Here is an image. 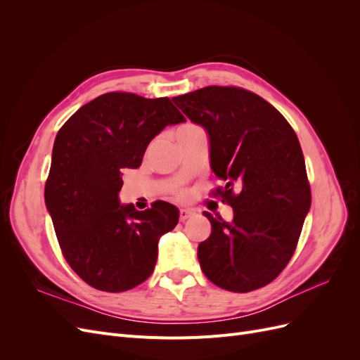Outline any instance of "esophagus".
Returning a JSON list of instances; mask_svg holds the SVG:
<instances>
[{
    "mask_svg": "<svg viewBox=\"0 0 360 360\" xmlns=\"http://www.w3.org/2000/svg\"><path fill=\"white\" fill-rule=\"evenodd\" d=\"M195 212L192 209H180V221L184 222L186 219H189V217L193 214Z\"/></svg>",
    "mask_w": 360,
    "mask_h": 360,
    "instance_id": "esophagus-1",
    "label": "esophagus"
}]
</instances>
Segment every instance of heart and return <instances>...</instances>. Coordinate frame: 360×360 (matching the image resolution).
<instances>
[{
	"label": "heart",
	"instance_id": "obj_1",
	"mask_svg": "<svg viewBox=\"0 0 360 360\" xmlns=\"http://www.w3.org/2000/svg\"><path fill=\"white\" fill-rule=\"evenodd\" d=\"M197 129H200V127H197V126H193V124H186V126H183V127H180V130H179V132H184V130H197Z\"/></svg>",
	"mask_w": 360,
	"mask_h": 360
}]
</instances>
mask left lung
<instances>
[{"label":"left lung","instance_id":"obj_1","mask_svg":"<svg viewBox=\"0 0 360 360\" xmlns=\"http://www.w3.org/2000/svg\"><path fill=\"white\" fill-rule=\"evenodd\" d=\"M172 102L209 135L210 168L226 181L234 212L230 222L202 213L212 224L198 245L204 275L234 292L267 285L288 264L311 207L297 135L263 97L237 86H204Z\"/></svg>","mask_w":360,"mask_h":360}]
</instances>
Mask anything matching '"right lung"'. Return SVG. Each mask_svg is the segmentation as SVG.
<instances>
[{
	"label": "right lung",
	"mask_w": 360,
	"mask_h": 360,
	"mask_svg": "<svg viewBox=\"0 0 360 360\" xmlns=\"http://www.w3.org/2000/svg\"><path fill=\"white\" fill-rule=\"evenodd\" d=\"M184 122L168 97L106 93L58 130L45 202L64 258L89 285L120 292L153 274L160 237L180 212L165 201L139 212L120 202L118 192L123 169L141 165L150 141Z\"/></svg>",
	"instance_id": "add662e5"
}]
</instances>
